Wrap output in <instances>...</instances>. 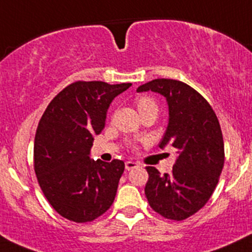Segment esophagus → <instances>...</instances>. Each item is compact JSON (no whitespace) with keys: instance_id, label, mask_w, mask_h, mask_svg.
<instances>
[{"instance_id":"1","label":"esophagus","mask_w":252,"mask_h":252,"mask_svg":"<svg viewBox=\"0 0 252 252\" xmlns=\"http://www.w3.org/2000/svg\"><path fill=\"white\" fill-rule=\"evenodd\" d=\"M136 166H138V162H134V161H126V170L130 171V170H133L134 167H136Z\"/></svg>"}]
</instances>
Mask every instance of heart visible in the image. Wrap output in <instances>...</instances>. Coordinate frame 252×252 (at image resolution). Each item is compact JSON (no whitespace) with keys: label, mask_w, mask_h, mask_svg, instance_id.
<instances>
[{"label":"heart","mask_w":252,"mask_h":252,"mask_svg":"<svg viewBox=\"0 0 252 252\" xmlns=\"http://www.w3.org/2000/svg\"><path fill=\"white\" fill-rule=\"evenodd\" d=\"M154 102L151 101L148 97H140V98L136 99V106H138V109L144 108L145 106H149V104H153Z\"/></svg>","instance_id":"1"}]
</instances>
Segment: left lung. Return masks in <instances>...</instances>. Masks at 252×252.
<instances>
[{"instance_id": "1", "label": "left lung", "mask_w": 252, "mask_h": 252, "mask_svg": "<svg viewBox=\"0 0 252 252\" xmlns=\"http://www.w3.org/2000/svg\"><path fill=\"white\" fill-rule=\"evenodd\" d=\"M153 91L166 98L168 124L160 148L177 150L172 173L148 166L145 196L151 208L172 220L193 216L213 194L224 166L220 124L211 104L185 82L156 79L136 92Z\"/></svg>"}]
</instances>
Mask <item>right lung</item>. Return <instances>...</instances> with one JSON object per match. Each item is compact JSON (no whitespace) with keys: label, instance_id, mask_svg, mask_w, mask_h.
<instances>
[{"label":"right lung","instance_id":"1","mask_svg":"<svg viewBox=\"0 0 252 252\" xmlns=\"http://www.w3.org/2000/svg\"><path fill=\"white\" fill-rule=\"evenodd\" d=\"M130 86L74 82L54 97L39 121L34 171L49 203L69 220H94L116 198L124 162L94 161L90 151L94 135L104 128L109 104Z\"/></svg>","mask_w":252,"mask_h":252}]
</instances>
